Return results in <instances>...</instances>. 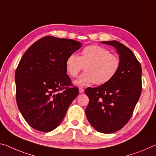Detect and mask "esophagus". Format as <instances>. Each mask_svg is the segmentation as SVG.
<instances>
[{"label":"esophagus","instance_id":"1","mask_svg":"<svg viewBox=\"0 0 156 156\" xmlns=\"http://www.w3.org/2000/svg\"><path fill=\"white\" fill-rule=\"evenodd\" d=\"M79 90H80V93H83L84 92V89H83V88H79Z\"/></svg>","mask_w":156,"mask_h":156}]
</instances>
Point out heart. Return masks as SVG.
I'll list each match as a JSON object with an SVG mask.
<instances>
[{"mask_svg":"<svg viewBox=\"0 0 156 156\" xmlns=\"http://www.w3.org/2000/svg\"><path fill=\"white\" fill-rule=\"evenodd\" d=\"M85 66L83 73L75 83L81 86L95 83L103 85L113 80L121 66L119 56L98 45H89L82 49L81 56L71 54L66 61V70L71 77H76Z\"/></svg>","mask_w":156,"mask_h":156,"instance_id":"b5f03b06","label":"heart"}]
</instances>
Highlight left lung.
<instances>
[{"instance_id": "left-lung-1", "label": "left lung", "mask_w": 156, "mask_h": 156, "mask_svg": "<svg viewBox=\"0 0 156 156\" xmlns=\"http://www.w3.org/2000/svg\"><path fill=\"white\" fill-rule=\"evenodd\" d=\"M102 43L114 46L121 66L107 83L86 88L89 103L85 110L88 121L97 131L112 133L126 126L142 93V67L131 50L116 40Z\"/></svg>"}]
</instances>
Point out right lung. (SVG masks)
<instances>
[{
  "instance_id": "add662e5",
  "label": "right lung",
  "mask_w": 156,
  "mask_h": 156,
  "mask_svg": "<svg viewBox=\"0 0 156 156\" xmlns=\"http://www.w3.org/2000/svg\"><path fill=\"white\" fill-rule=\"evenodd\" d=\"M71 39L45 36L23 54L15 72L16 99L28 125L48 133L63 121L79 88L67 75L68 56L81 47Z\"/></svg>"
}]
</instances>
